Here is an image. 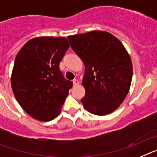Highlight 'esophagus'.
Instances as JSON below:
<instances>
[{"label": "esophagus", "instance_id": "esophagus-1", "mask_svg": "<svg viewBox=\"0 0 157 157\" xmlns=\"http://www.w3.org/2000/svg\"><path fill=\"white\" fill-rule=\"evenodd\" d=\"M73 86H77V85L79 84L78 80H73Z\"/></svg>", "mask_w": 157, "mask_h": 157}]
</instances>
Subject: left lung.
<instances>
[{"label": "left lung", "mask_w": 157, "mask_h": 157, "mask_svg": "<svg viewBox=\"0 0 157 157\" xmlns=\"http://www.w3.org/2000/svg\"><path fill=\"white\" fill-rule=\"evenodd\" d=\"M68 39L85 66L83 106L95 115L111 114L124 101L131 84L133 65L127 50L107 31H92Z\"/></svg>", "instance_id": "left-lung-1"}]
</instances>
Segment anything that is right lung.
<instances>
[{"label":"right lung","mask_w":157,"mask_h":157,"mask_svg":"<svg viewBox=\"0 0 157 157\" xmlns=\"http://www.w3.org/2000/svg\"><path fill=\"white\" fill-rule=\"evenodd\" d=\"M69 47L65 37H36L16 55L11 86L19 104L35 119L48 122L61 113L73 87L59 68Z\"/></svg>","instance_id":"obj_1"}]
</instances>
